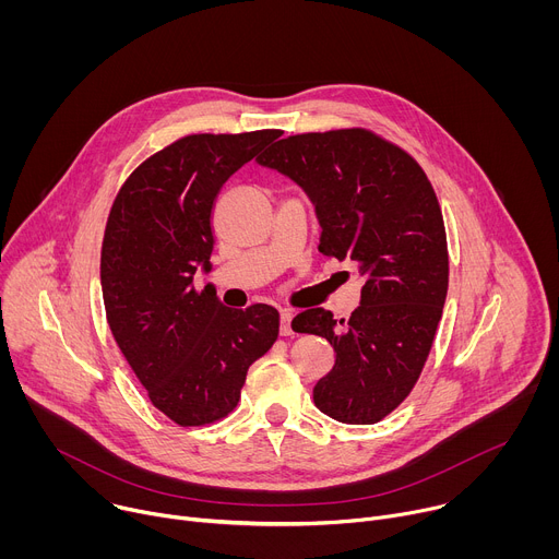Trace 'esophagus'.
Wrapping results in <instances>:
<instances>
[{
  "label": "esophagus",
  "instance_id": "34e87169",
  "mask_svg": "<svg viewBox=\"0 0 559 559\" xmlns=\"http://www.w3.org/2000/svg\"><path fill=\"white\" fill-rule=\"evenodd\" d=\"M292 318H294L292 311H287V309L281 311V336H292V334H294V330H292Z\"/></svg>",
  "mask_w": 559,
  "mask_h": 559
}]
</instances>
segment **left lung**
I'll list each match as a JSON object with an SVG mask.
<instances>
[{"label": "left lung", "mask_w": 559, "mask_h": 559, "mask_svg": "<svg viewBox=\"0 0 559 559\" xmlns=\"http://www.w3.org/2000/svg\"><path fill=\"white\" fill-rule=\"evenodd\" d=\"M257 162L305 190L323 229L318 250L358 265L349 321L311 307L292 330L323 336L336 354L313 405L345 425H376L414 389L442 316L449 254L436 192L405 150L360 128L287 136Z\"/></svg>", "instance_id": "obj_1"}]
</instances>
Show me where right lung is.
Masks as SVG:
<instances>
[{
	"label": "right lung",
	"mask_w": 559,
	"mask_h": 559,
	"mask_svg": "<svg viewBox=\"0 0 559 559\" xmlns=\"http://www.w3.org/2000/svg\"><path fill=\"white\" fill-rule=\"evenodd\" d=\"M278 136H183L143 162L110 210L102 248L108 325L152 405L181 427L227 416L250 365L278 336L274 307L229 309L192 283L212 270L223 183Z\"/></svg>",
	"instance_id": "add662e5"
}]
</instances>
